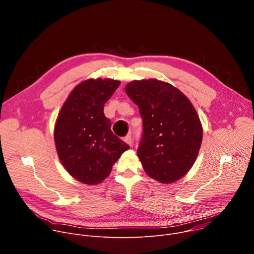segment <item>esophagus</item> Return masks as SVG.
<instances>
[{"label":"esophagus","mask_w":254,"mask_h":254,"mask_svg":"<svg viewBox=\"0 0 254 254\" xmlns=\"http://www.w3.org/2000/svg\"><path fill=\"white\" fill-rule=\"evenodd\" d=\"M124 140H125L127 143H128L129 146H131V143H132V137H131V134H127V136H125Z\"/></svg>","instance_id":"34e87169"}]
</instances>
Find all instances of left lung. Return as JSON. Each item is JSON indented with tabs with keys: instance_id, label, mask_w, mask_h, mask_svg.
Listing matches in <instances>:
<instances>
[{
	"instance_id": "1",
	"label": "left lung",
	"mask_w": 254,
	"mask_h": 254,
	"mask_svg": "<svg viewBox=\"0 0 254 254\" xmlns=\"http://www.w3.org/2000/svg\"><path fill=\"white\" fill-rule=\"evenodd\" d=\"M138 106L142 135L137 148L143 170L169 184L192 168L202 142V126L190 100L173 85L157 79L134 80L126 86Z\"/></svg>"
}]
</instances>
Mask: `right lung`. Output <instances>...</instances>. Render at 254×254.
<instances>
[{
    "label": "right lung",
    "instance_id": "1",
    "mask_svg": "<svg viewBox=\"0 0 254 254\" xmlns=\"http://www.w3.org/2000/svg\"><path fill=\"white\" fill-rule=\"evenodd\" d=\"M120 84L113 79L85 80L72 90L59 113L54 130L57 153L66 171L81 183L102 182L129 149L112 131L103 113Z\"/></svg>",
    "mask_w": 254,
    "mask_h": 254
}]
</instances>
